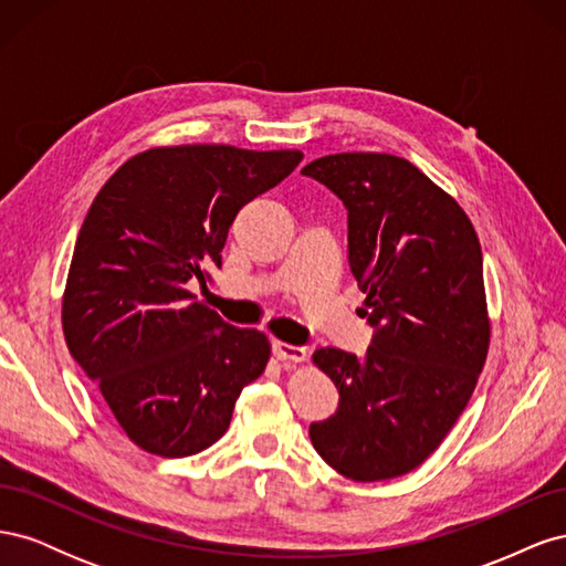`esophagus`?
Here are the masks:
<instances>
[{"mask_svg": "<svg viewBox=\"0 0 566 566\" xmlns=\"http://www.w3.org/2000/svg\"><path fill=\"white\" fill-rule=\"evenodd\" d=\"M273 354H276L281 361H293V364H304L306 361V349L287 345V342L276 339L273 342Z\"/></svg>", "mask_w": 566, "mask_h": 566, "instance_id": "1", "label": "esophagus"}]
</instances>
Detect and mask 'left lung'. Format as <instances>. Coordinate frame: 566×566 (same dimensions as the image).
Returning a JSON list of instances; mask_svg holds the SVG:
<instances>
[{
  "instance_id": "1",
  "label": "left lung",
  "mask_w": 566,
  "mask_h": 566,
  "mask_svg": "<svg viewBox=\"0 0 566 566\" xmlns=\"http://www.w3.org/2000/svg\"><path fill=\"white\" fill-rule=\"evenodd\" d=\"M349 210V269L375 328L364 356L316 349L335 416L314 422L318 455L352 482L408 474L465 410L491 342L482 245L458 200L389 153H335L302 167Z\"/></svg>"
}]
</instances>
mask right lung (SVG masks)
Masks as SVG:
<instances>
[{"label": "right lung", "instance_id": "add662e5", "mask_svg": "<svg viewBox=\"0 0 566 566\" xmlns=\"http://www.w3.org/2000/svg\"><path fill=\"white\" fill-rule=\"evenodd\" d=\"M300 150L156 146L101 186L67 269V352L136 447L186 458L224 437L271 342L196 302L235 214L302 163Z\"/></svg>", "mask_w": 566, "mask_h": 566}]
</instances>
